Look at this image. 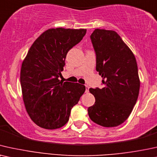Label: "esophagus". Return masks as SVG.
Wrapping results in <instances>:
<instances>
[{"label": "esophagus", "instance_id": "34e87169", "mask_svg": "<svg viewBox=\"0 0 157 157\" xmlns=\"http://www.w3.org/2000/svg\"><path fill=\"white\" fill-rule=\"evenodd\" d=\"M88 91H89V86L88 85H85V92H86V93H88Z\"/></svg>", "mask_w": 157, "mask_h": 157}]
</instances>
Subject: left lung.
Wrapping results in <instances>:
<instances>
[{
	"label": "left lung",
	"mask_w": 157,
	"mask_h": 157,
	"mask_svg": "<svg viewBox=\"0 0 157 157\" xmlns=\"http://www.w3.org/2000/svg\"><path fill=\"white\" fill-rule=\"evenodd\" d=\"M90 40L103 87L90 89L95 102L87 109L89 117L100 126H118L130 116L139 96L136 60L116 31L96 29Z\"/></svg>",
	"instance_id": "1"
}]
</instances>
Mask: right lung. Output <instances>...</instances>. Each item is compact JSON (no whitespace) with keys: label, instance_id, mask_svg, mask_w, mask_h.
Segmentation results:
<instances>
[{"label":"right lung","instance_id":"add662e5","mask_svg":"<svg viewBox=\"0 0 157 157\" xmlns=\"http://www.w3.org/2000/svg\"><path fill=\"white\" fill-rule=\"evenodd\" d=\"M86 29H50L29 49L21 70L23 100L31 120L46 129L69 121L71 110L85 91L79 83L60 81L67 52L82 40Z\"/></svg>","mask_w":157,"mask_h":157}]
</instances>
